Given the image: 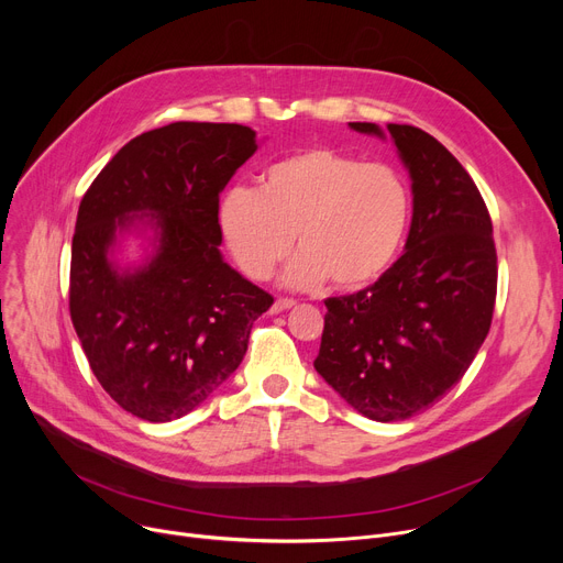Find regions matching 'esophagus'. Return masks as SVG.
<instances>
[{
	"instance_id": "esophagus-1",
	"label": "esophagus",
	"mask_w": 563,
	"mask_h": 563,
	"mask_svg": "<svg viewBox=\"0 0 563 563\" xmlns=\"http://www.w3.org/2000/svg\"><path fill=\"white\" fill-rule=\"evenodd\" d=\"M291 306H297V301H294V299H276V303L272 306V312L278 314V312H283V310H289Z\"/></svg>"
}]
</instances>
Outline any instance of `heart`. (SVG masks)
<instances>
[{"label":"heart","instance_id":"heart-1","mask_svg":"<svg viewBox=\"0 0 563 563\" xmlns=\"http://www.w3.org/2000/svg\"><path fill=\"white\" fill-rule=\"evenodd\" d=\"M410 217L404 177L388 164H365L333 147H308L266 168L257 191L232 189L219 223L236 266L272 278L297 242L291 287L331 280L338 289L374 283L397 257Z\"/></svg>","mask_w":563,"mask_h":563}]
</instances>
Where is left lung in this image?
<instances>
[{
	"label": "left lung",
	"instance_id": "1",
	"mask_svg": "<svg viewBox=\"0 0 563 563\" xmlns=\"http://www.w3.org/2000/svg\"><path fill=\"white\" fill-rule=\"evenodd\" d=\"M383 136L374 123H349ZM412 180L404 255L374 285L331 297L314 369L376 422H399L450 393L484 344L497 294L488 207L438 139L388 125Z\"/></svg>",
	"mask_w": 563,
	"mask_h": 563
}]
</instances>
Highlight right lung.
<instances>
[{"label":"right lung","instance_id":"obj_1","mask_svg":"<svg viewBox=\"0 0 563 563\" xmlns=\"http://www.w3.org/2000/svg\"><path fill=\"white\" fill-rule=\"evenodd\" d=\"M257 151L236 123H170L118 151L79 202L70 319L107 395L170 422L240 367L253 321L274 297L223 262L219 194ZM146 219L154 257L134 273L108 260L114 232Z\"/></svg>","mask_w":563,"mask_h":563}]
</instances>
